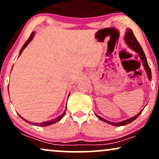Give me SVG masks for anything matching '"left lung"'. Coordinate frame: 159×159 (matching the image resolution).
<instances>
[{
    "label": "left lung",
    "mask_w": 159,
    "mask_h": 159,
    "mask_svg": "<svg viewBox=\"0 0 159 159\" xmlns=\"http://www.w3.org/2000/svg\"><path fill=\"white\" fill-rule=\"evenodd\" d=\"M125 43H127V45H129V46L130 47V48H132V50L135 51V52L138 53V54H139V56L140 57V60H141L142 63H143L144 69H145V70L147 71V75H148L149 80H151V78H152L151 70H150V68H149V66L148 65V63H147V58H146L145 54H144L143 49H142L141 46H140V45L139 44V43H138V40L136 39L135 36H134V34H133L132 30H131V29H128L126 33H125ZM142 111H143V110H142L141 111H140V112L138 113V114L135 115L134 116H133V117L130 118V119H128L126 120H123V121L119 122V123H112V122L107 121V120L103 119V118H102L101 116H98V115L96 114V116H97V117L100 120L105 122V123L111 124V125H114V126H121V125H127V124L132 123V121H134V120L137 119V118L139 116V115L141 114Z\"/></svg>",
    "instance_id": "obj_1"
}]
</instances>
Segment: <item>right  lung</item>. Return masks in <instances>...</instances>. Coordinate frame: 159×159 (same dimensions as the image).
<instances>
[{"mask_svg":"<svg viewBox=\"0 0 159 159\" xmlns=\"http://www.w3.org/2000/svg\"><path fill=\"white\" fill-rule=\"evenodd\" d=\"M34 32H32V33H31V34H30V37H29V38H28V39L27 40V41H26V43H25V44H24V45H23V46H22V48H21V51H20V54H19V56L21 55V52H23V50H24V49H25V48H26V47H27V45L29 44V43H30V42L31 41L32 39H33V37H34ZM66 110L64 111V112L63 113V114H61V116H58V117H57V118H55V119H54V120H50V121L43 122V123H30V122H28V121H27L26 120H25V119H24V118L21 117V116H20V115H19V116H20V117L21 118V119L25 120V121L27 122V123H28L33 124V125H39V126H47V125H52V124H54V123H57V122H59L60 120H61L62 119V118H63V116H64V115H65V114H66Z\"/></svg>","mask_w":159,"mask_h":159,"instance_id":"obj_1","label":"right lung"}]
</instances>
